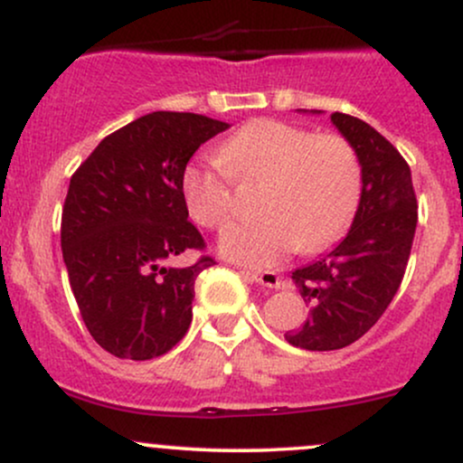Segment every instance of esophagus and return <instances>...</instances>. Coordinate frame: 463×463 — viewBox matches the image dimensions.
Returning a JSON list of instances; mask_svg holds the SVG:
<instances>
[{"mask_svg": "<svg viewBox=\"0 0 463 463\" xmlns=\"http://www.w3.org/2000/svg\"><path fill=\"white\" fill-rule=\"evenodd\" d=\"M241 274L246 276V279L252 280V283L269 287V289H279L280 283H283V280H280V276L276 272H269V269H265V272H250V269H243Z\"/></svg>", "mask_w": 463, "mask_h": 463, "instance_id": "1", "label": "esophagus"}]
</instances>
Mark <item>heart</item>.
Masks as SVG:
<instances>
[{
    "instance_id": "heart-1",
    "label": "heart",
    "mask_w": 463,
    "mask_h": 463,
    "mask_svg": "<svg viewBox=\"0 0 463 463\" xmlns=\"http://www.w3.org/2000/svg\"><path fill=\"white\" fill-rule=\"evenodd\" d=\"M220 161L189 163L180 180L195 224L220 231L235 213L232 178L263 180L257 220L231 226L222 254L248 265H274L302 248H326L342 235L357 206V154L339 135H313L300 126L254 119L224 141Z\"/></svg>"
}]
</instances>
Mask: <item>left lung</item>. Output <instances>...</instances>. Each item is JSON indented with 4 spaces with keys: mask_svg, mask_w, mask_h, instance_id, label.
Instances as JSON below:
<instances>
[{
    "mask_svg": "<svg viewBox=\"0 0 463 463\" xmlns=\"http://www.w3.org/2000/svg\"><path fill=\"white\" fill-rule=\"evenodd\" d=\"M331 124L357 154L361 198L346 237L291 272L311 309L285 339L307 350L350 346L374 326L401 287L418 224L411 169L396 147L357 117L333 113Z\"/></svg>",
    "mask_w": 463,
    "mask_h": 463,
    "instance_id": "1",
    "label": "left lung"
}]
</instances>
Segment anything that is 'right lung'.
<instances>
[{
	"label": "right lung",
	"instance_id": "obj_1",
	"mask_svg": "<svg viewBox=\"0 0 463 463\" xmlns=\"http://www.w3.org/2000/svg\"><path fill=\"white\" fill-rule=\"evenodd\" d=\"M228 128L204 115L156 110L102 139L71 176L62 261L89 333L115 357H161L187 333L195 279L215 261L172 263L204 248L180 180L202 143Z\"/></svg>",
	"mask_w": 463,
	"mask_h": 463
}]
</instances>
